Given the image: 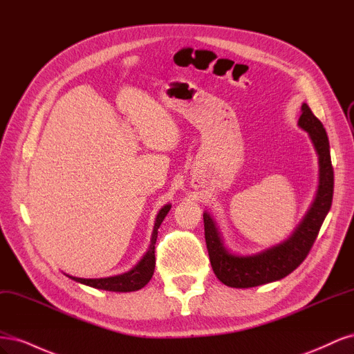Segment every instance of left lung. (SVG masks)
Listing matches in <instances>:
<instances>
[{"label":"left lung","mask_w":354,"mask_h":354,"mask_svg":"<svg viewBox=\"0 0 354 354\" xmlns=\"http://www.w3.org/2000/svg\"><path fill=\"white\" fill-rule=\"evenodd\" d=\"M298 125L312 138L319 155V189L312 208L306 214L291 238L255 255L239 257L224 248L220 233L209 214L203 212L205 242L212 270L218 281L232 288H252L279 281L304 261L317 238L319 230L332 205L334 168L330 162L329 140L324 124L306 103L301 106Z\"/></svg>","instance_id":"obj_1"}]
</instances>
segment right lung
I'll return each mask as SVG.
<instances>
[{
  "label": "right lung",
  "mask_w": 354,
  "mask_h": 354,
  "mask_svg": "<svg viewBox=\"0 0 354 354\" xmlns=\"http://www.w3.org/2000/svg\"><path fill=\"white\" fill-rule=\"evenodd\" d=\"M171 205H165L162 209L159 211L155 226H153V233H152V241L151 246H149V251L143 257V260L138 263L133 270L127 272L124 274H118V276H111V277H102V279H82V277H73L69 276L71 279L77 281L80 283L88 285L97 289H104V291H113V292H131L137 291V289H142L153 274L155 270V243L158 238V229L160 226V223L165 218L168 214Z\"/></svg>",
  "instance_id": "right-lung-1"
}]
</instances>
